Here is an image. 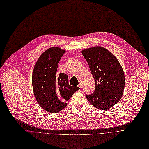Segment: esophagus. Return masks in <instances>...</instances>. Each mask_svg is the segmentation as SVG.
<instances>
[{
    "instance_id": "1",
    "label": "esophagus",
    "mask_w": 149,
    "mask_h": 149,
    "mask_svg": "<svg viewBox=\"0 0 149 149\" xmlns=\"http://www.w3.org/2000/svg\"><path fill=\"white\" fill-rule=\"evenodd\" d=\"M78 86H79L80 88H82V84L81 83H79V85H78Z\"/></svg>"
}]
</instances>
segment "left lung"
I'll return each instance as SVG.
<instances>
[{
  "instance_id": "obj_1",
  "label": "left lung",
  "mask_w": 149,
  "mask_h": 149,
  "mask_svg": "<svg viewBox=\"0 0 149 149\" xmlns=\"http://www.w3.org/2000/svg\"><path fill=\"white\" fill-rule=\"evenodd\" d=\"M82 54L95 82L94 92L86 95L87 100L97 109L111 108L120 100L125 88V75L120 63L108 49L101 47L84 49Z\"/></svg>"
}]
</instances>
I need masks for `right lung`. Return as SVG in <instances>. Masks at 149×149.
Returning <instances> with one entry per match:
<instances>
[{
	"mask_svg": "<svg viewBox=\"0 0 149 149\" xmlns=\"http://www.w3.org/2000/svg\"><path fill=\"white\" fill-rule=\"evenodd\" d=\"M58 47L47 49L39 57L35 64L32 84L36 100L48 112L57 113L63 109L78 86L68 84L66 74H57L58 64L65 53Z\"/></svg>",
	"mask_w": 149,
	"mask_h": 149,
	"instance_id": "obj_1",
	"label": "right lung"
}]
</instances>
